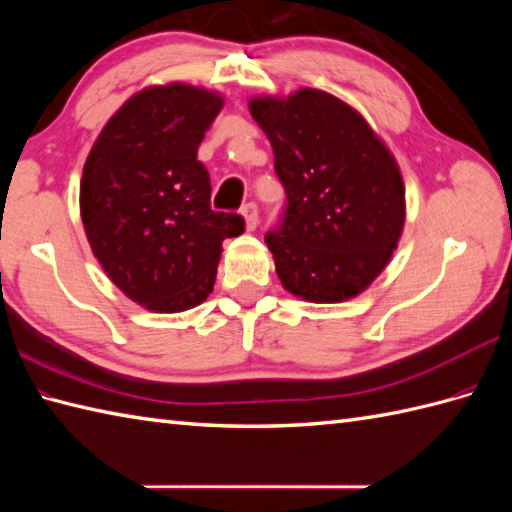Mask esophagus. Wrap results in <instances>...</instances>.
Returning <instances> with one entry per match:
<instances>
[{"label":"esophagus","instance_id":"obj_1","mask_svg":"<svg viewBox=\"0 0 512 512\" xmlns=\"http://www.w3.org/2000/svg\"><path fill=\"white\" fill-rule=\"evenodd\" d=\"M242 215H244V220H246V228H248V231H255L257 222H259L257 204H255V202H246V204L242 206Z\"/></svg>","mask_w":512,"mask_h":512}]
</instances>
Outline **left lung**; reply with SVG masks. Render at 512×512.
Returning <instances> with one entry per match:
<instances>
[{"mask_svg":"<svg viewBox=\"0 0 512 512\" xmlns=\"http://www.w3.org/2000/svg\"><path fill=\"white\" fill-rule=\"evenodd\" d=\"M284 184L286 206L266 233L281 284L314 303L356 297L389 262L405 224L394 156L336 96L303 88L253 99Z\"/></svg>","mask_w":512,"mask_h":512,"instance_id":"1","label":"left lung"}]
</instances>
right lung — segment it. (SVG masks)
<instances>
[{"mask_svg":"<svg viewBox=\"0 0 512 512\" xmlns=\"http://www.w3.org/2000/svg\"><path fill=\"white\" fill-rule=\"evenodd\" d=\"M220 94L171 83L132 96L96 140L81 178V220L103 270L156 312L198 306L215 284L226 237L244 217L211 209L198 147Z\"/></svg>","mask_w":512,"mask_h":512,"instance_id":"1","label":"right lung"}]
</instances>
